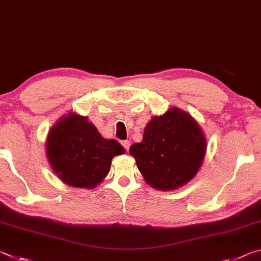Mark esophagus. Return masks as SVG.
I'll return each mask as SVG.
<instances>
[{
	"instance_id": "34e87169",
	"label": "esophagus",
	"mask_w": 261,
	"mask_h": 261,
	"mask_svg": "<svg viewBox=\"0 0 261 261\" xmlns=\"http://www.w3.org/2000/svg\"><path fill=\"white\" fill-rule=\"evenodd\" d=\"M121 144H122V147L126 149V150L128 151V149H129V147H130V142L128 140H125V141H121Z\"/></svg>"
}]
</instances>
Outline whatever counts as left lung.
<instances>
[{
    "label": "left lung",
    "mask_w": 261,
    "mask_h": 261,
    "mask_svg": "<svg viewBox=\"0 0 261 261\" xmlns=\"http://www.w3.org/2000/svg\"><path fill=\"white\" fill-rule=\"evenodd\" d=\"M207 142L194 119L178 109L155 117L143 140L129 153L146 181L157 190H174L193 178L206 155Z\"/></svg>",
    "instance_id": "1"
}]
</instances>
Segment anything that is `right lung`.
I'll return each mask as SVG.
<instances>
[{
  "instance_id": "right-lung-1",
  "label": "right lung",
  "mask_w": 261,
  "mask_h": 261,
  "mask_svg": "<svg viewBox=\"0 0 261 261\" xmlns=\"http://www.w3.org/2000/svg\"><path fill=\"white\" fill-rule=\"evenodd\" d=\"M46 152L63 182L92 189L109 173L113 157L125 149L118 141L101 138L88 118L68 114L50 129Z\"/></svg>"
}]
</instances>
